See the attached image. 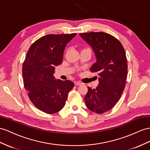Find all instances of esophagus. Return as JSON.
<instances>
[{
    "label": "esophagus",
    "mask_w": 150,
    "mask_h": 150,
    "mask_svg": "<svg viewBox=\"0 0 150 150\" xmlns=\"http://www.w3.org/2000/svg\"><path fill=\"white\" fill-rule=\"evenodd\" d=\"M74 83H75V86H80V85H81V84H82L81 82H79V81H75V82H74Z\"/></svg>",
    "instance_id": "1"
}]
</instances>
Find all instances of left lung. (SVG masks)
<instances>
[{
	"mask_svg": "<svg viewBox=\"0 0 150 150\" xmlns=\"http://www.w3.org/2000/svg\"><path fill=\"white\" fill-rule=\"evenodd\" d=\"M93 49L96 58L91 71L98 72L99 84L96 89L87 87L84 100L86 106L98 114L112 109L124 90L127 63L122 44L113 36L105 32L80 33Z\"/></svg>",
	"mask_w": 150,
	"mask_h": 150,
	"instance_id": "obj_1",
	"label": "left lung"
}]
</instances>
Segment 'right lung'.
Listing matches in <instances>:
<instances>
[{"instance_id":"add662e5","label":"right lung","mask_w":150,"mask_h":150,"mask_svg":"<svg viewBox=\"0 0 150 150\" xmlns=\"http://www.w3.org/2000/svg\"><path fill=\"white\" fill-rule=\"evenodd\" d=\"M76 33L49 34L30 46L23 64V78L28 97L38 109L52 114L62 109L68 93L74 87L71 80H56L55 67L62 63L67 44Z\"/></svg>"}]
</instances>
